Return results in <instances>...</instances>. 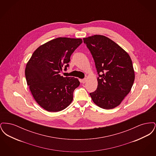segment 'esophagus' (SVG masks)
Masks as SVG:
<instances>
[{
  "instance_id": "1",
  "label": "esophagus",
  "mask_w": 156,
  "mask_h": 156,
  "mask_svg": "<svg viewBox=\"0 0 156 156\" xmlns=\"http://www.w3.org/2000/svg\"><path fill=\"white\" fill-rule=\"evenodd\" d=\"M86 81H87V80L85 79V78H84V79H83V80H82L81 82L82 83H85V82H86Z\"/></svg>"
}]
</instances>
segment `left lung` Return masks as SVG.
<instances>
[{"instance_id":"obj_1","label":"left lung","mask_w":156,"mask_h":156,"mask_svg":"<svg viewBox=\"0 0 156 156\" xmlns=\"http://www.w3.org/2000/svg\"><path fill=\"white\" fill-rule=\"evenodd\" d=\"M83 40L93 57L99 75L97 90L89 95L100 108L113 109L120 104L133 86L132 59L119 45L104 36L94 35Z\"/></svg>"}]
</instances>
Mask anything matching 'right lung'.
<instances>
[{
  "mask_svg": "<svg viewBox=\"0 0 156 156\" xmlns=\"http://www.w3.org/2000/svg\"><path fill=\"white\" fill-rule=\"evenodd\" d=\"M82 43L81 38H55L37 48L27 62V85L37 104L45 110L61 111L73 101V92L80 82L59 73L69 67L71 54Z\"/></svg>",
  "mask_w": 156,
  "mask_h": 156,
  "instance_id": "right-lung-1",
  "label": "right lung"
}]
</instances>
